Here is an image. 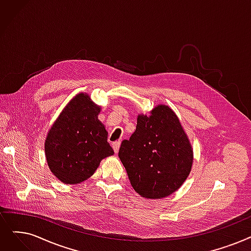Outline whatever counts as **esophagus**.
<instances>
[{
  "mask_svg": "<svg viewBox=\"0 0 251 251\" xmlns=\"http://www.w3.org/2000/svg\"><path fill=\"white\" fill-rule=\"evenodd\" d=\"M120 146H121V141H115V143H113V149L115 151V152H118L119 149H120Z\"/></svg>",
  "mask_w": 251,
  "mask_h": 251,
  "instance_id": "1",
  "label": "esophagus"
}]
</instances>
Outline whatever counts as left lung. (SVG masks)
I'll use <instances>...</instances> for the list:
<instances>
[{"instance_id":"obj_1","label":"left lung","mask_w":251,"mask_h":251,"mask_svg":"<svg viewBox=\"0 0 251 251\" xmlns=\"http://www.w3.org/2000/svg\"><path fill=\"white\" fill-rule=\"evenodd\" d=\"M119 158L132 188L141 197L162 199L180 188L193 164L189 137L168 105L138 115L135 131L123 140Z\"/></svg>"}]
</instances>
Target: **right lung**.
<instances>
[{"label": "right lung", "instance_id": "obj_1", "mask_svg": "<svg viewBox=\"0 0 251 251\" xmlns=\"http://www.w3.org/2000/svg\"><path fill=\"white\" fill-rule=\"evenodd\" d=\"M100 106L88 94L79 93L65 105L45 140V155L51 172L61 182L88 179L102 159L114 155L107 131L99 120Z\"/></svg>", "mask_w": 251, "mask_h": 251}]
</instances>
